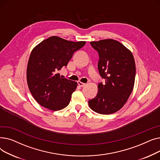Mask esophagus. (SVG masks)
<instances>
[{"instance_id":"esophagus-1","label":"esophagus","mask_w":160,"mask_h":160,"mask_svg":"<svg viewBox=\"0 0 160 160\" xmlns=\"http://www.w3.org/2000/svg\"><path fill=\"white\" fill-rule=\"evenodd\" d=\"M78 86H80V87H84V86H86V83H83V82H80V81H78Z\"/></svg>"}]
</instances>
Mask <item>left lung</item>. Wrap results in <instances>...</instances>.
Returning a JSON list of instances; mask_svg holds the SVG:
<instances>
[{
	"mask_svg": "<svg viewBox=\"0 0 160 160\" xmlns=\"http://www.w3.org/2000/svg\"><path fill=\"white\" fill-rule=\"evenodd\" d=\"M98 52V69L105 83L98 85L97 95L89 100L92 110L104 115L117 112L132 93L136 77V63L132 52L112 39L91 41Z\"/></svg>",
	"mask_w": 160,
	"mask_h": 160,
	"instance_id": "obj_1",
	"label": "left lung"
}]
</instances>
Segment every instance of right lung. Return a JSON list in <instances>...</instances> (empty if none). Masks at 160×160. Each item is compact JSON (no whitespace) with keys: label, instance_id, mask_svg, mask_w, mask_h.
Returning a JSON list of instances; mask_svg holds the SVG:
<instances>
[{"label":"right lung","instance_id":"obj_1","mask_svg":"<svg viewBox=\"0 0 160 160\" xmlns=\"http://www.w3.org/2000/svg\"><path fill=\"white\" fill-rule=\"evenodd\" d=\"M86 41L73 42L51 36L32 50L27 69L28 86L39 104L52 111L68 106L77 82L61 77L59 71Z\"/></svg>","mask_w":160,"mask_h":160}]
</instances>
